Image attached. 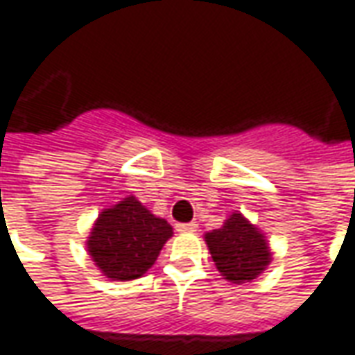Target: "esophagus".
Returning <instances> with one entry per match:
<instances>
[{
	"label": "esophagus",
	"mask_w": 355,
	"mask_h": 355,
	"mask_svg": "<svg viewBox=\"0 0 355 355\" xmlns=\"http://www.w3.org/2000/svg\"><path fill=\"white\" fill-rule=\"evenodd\" d=\"M196 224L194 222H189V224H177V232L180 234H190V232H196Z\"/></svg>",
	"instance_id": "esophagus-1"
}]
</instances>
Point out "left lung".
<instances>
[{
	"instance_id": "8db88e82",
	"label": "left lung",
	"mask_w": 355,
	"mask_h": 355,
	"mask_svg": "<svg viewBox=\"0 0 355 355\" xmlns=\"http://www.w3.org/2000/svg\"><path fill=\"white\" fill-rule=\"evenodd\" d=\"M204 239L220 275L236 285L261 275L273 259L265 236L238 212L230 216L222 227L208 232Z\"/></svg>"
}]
</instances>
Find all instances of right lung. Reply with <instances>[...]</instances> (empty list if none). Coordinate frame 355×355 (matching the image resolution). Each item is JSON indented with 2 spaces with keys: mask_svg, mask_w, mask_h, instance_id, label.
<instances>
[{
  "mask_svg": "<svg viewBox=\"0 0 355 355\" xmlns=\"http://www.w3.org/2000/svg\"><path fill=\"white\" fill-rule=\"evenodd\" d=\"M171 236L173 227L166 220L151 214L135 196H128L98 216L86 245L107 279L133 281L153 267Z\"/></svg>",
  "mask_w": 355,
  "mask_h": 355,
  "instance_id": "1",
  "label": "right lung"
}]
</instances>
